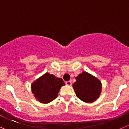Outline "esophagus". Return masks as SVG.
Segmentation results:
<instances>
[{"label":"esophagus","mask_w":129,"mask_h":129,"mask_svg":"<svg viewBox=\"0 0 129 129\" xmlns=\"http://www.w3.org/2000/svg\"><path fill=\"white\" fill-rule=\"evenodd\" d=\"M65 83H66V84H67V85H72V82H71L70 80L67 81Z\"/></svg>","instance_id":"1"}]
</instances>
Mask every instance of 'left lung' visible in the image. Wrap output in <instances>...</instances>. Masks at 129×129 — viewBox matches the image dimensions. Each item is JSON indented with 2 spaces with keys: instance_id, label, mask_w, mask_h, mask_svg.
I'll list each match as a JSON object with an SVG mask.
<instances>
[{
  "instance_id": "left-lung-1",
  "label": "left lung",
  "mask_w": 129,
  "mask_h": 129,
  "mask_svg": "<svg viewBox=\"0 0 129 129\" xmlns=\"http://www.w3.org/2000/svg\"><path fill=\"white\" fill-rule=\"evenodd\" d=\"M76 80L77 82L73 84V87L77 96L86 103L96 100L101 91L100 81L87 72H82L76 77Z\"/></svg>"
}]
</instances>
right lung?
Segmentation results:
<instances>
[{
    "instance_id": "right-lung-1",
    "label": "right lung",
    "mask_w": 129,
    "mask_h": 129,
    "mask_svg": "<svg viewBox=\"0 0 129 129\" xmlns=\"http://www.w3.org/2000/svg\"><path fill=\"white\" fill-rule=\"evenodd\" d=\"M64 84L62 78L46 73L31 85V90L40 102L48 103L57 98L60 88Z\"/></svg>"
}]
</instances>
